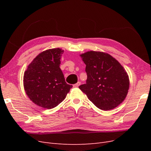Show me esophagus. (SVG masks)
Here are the masks:
<instances>
[{
  "instance_id": "esophagus-1",
  "label": "esophagus",
  "mask_w": 151,
  "mask_h": 151,
  "mask_svg": "<svg viewBox=\"0 0 151 151\" xmlns=\"http://www.w3.org/2000/svg\"><path fill=\"white\" fill-rule=\"evenodd\" d=\"M80 85H81V83L80 82H78V83H77L76 84L73 85V87H74V88H77V87H79Z\"/></svg>"
}]
</instances>
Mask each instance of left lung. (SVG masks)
<instances>
[{
  "mask_svg": "<svg viewBox=\"0 0 151 151\" xmlns=\"http://www.w3.org/2000/svg\"><path fill=\"white\" fill-rule=\"evenodd\" d=\"M88 78L79 88L96 106L103 110L116 108L127 96L129 79L115 58L103 52L90 51L81 55Z\"/></svg>",
  "mask_w": 151,
  "mask_h": 151,
  "instance_id": "8db88e82",
  "label": "left lung"
}]
</instances>
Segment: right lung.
Wrapping results in <instances>:
<instances>
[{"mask_svg":"<svg viewBox=\"0 0 151 151\" xmlns=\"http://www.w3.org/2000/svg\"><path fill=\"white\" fill-rule=\"evenodd\" d=\"M63 50H47L33 60L24 75V88L26 94L36 104L52 109L58 106L72 88L66 83L60 68Z\"/></svg>","mask_w":151,"mask_h":151,"instance_id":"1","label":"right lung"}]
</instances>
